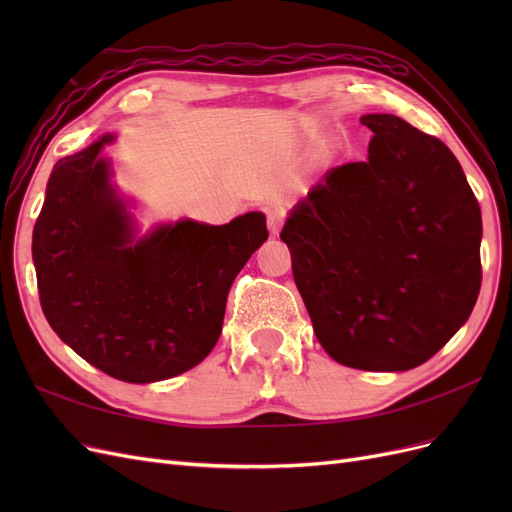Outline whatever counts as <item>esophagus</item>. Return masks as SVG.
<instances>
[{
    "mask_svg": "<svg viewBox=\"0 0 512 512\" xmlns=\"http://www.w3.org/2000/svg\"><path fill=\"white\" fill-rule=\"evenodd\" d=\"M284 220H286V213L284 209H269L267 211V224H269V230L271 235H280V230L284 226Z\"/></svg>",
    "mask_w": 512,
    "mask_h": 512,
    "instance_id": "1",
    "label": "esophagus"
}]
</instances>
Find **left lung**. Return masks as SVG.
I'll return each instance as SVG.
<instances>
[{
  "instance_id": "obj_1",
  "label": "left lung",
  "mask_w": 512,
  "mask_h": 512,
  "mask_svg": "<svg viewBox=\"0 0 512 512\" xmlns=\"http://www.w3.org/2000/svg\"><path fill=\"white\" fill-rule=\"evenodd\" d=\"M369 158L331 168L290 213L282 241L331 359L365 371L429 361L472 314L478 200L440 138L365 115Z\"/></svg>"
}]
</instances>
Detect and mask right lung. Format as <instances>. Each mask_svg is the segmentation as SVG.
I'll list each match as a JSON object with an SVG mask.
<instances>
[{
    "label": "right lung",
    "instance_id": "right-lung-1",
    "mask_svg": "<svg viewBox=\"0 0 512 512\" xmlns=\"http://www.w3.org/2000/svg\"><path fill=\"white\" fill-rule=\"evenodd\" d=\"M102 136L53 168L34 226L42 312L87 363L123 382L168 380L218 344L232 282L267 241L265 215L166 224L132 243L130 215L98 158Z\"/></svg>",
    "mask_w": 512,
    "mask_h": 512
}]
</instances>
